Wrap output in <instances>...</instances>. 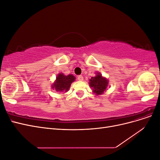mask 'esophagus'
I'll return each mask as SVG.
<instances>
[{
	"mask_svg": "<svg viewBox=\"0 0 160 160\" xmlns=\"http://www.w3.org/2000/svg\"><path fill=\"white\" fill-rule=\"evenodd\" d=\"M77 79H78L79 81H83V77L82 75H79L78 77H77Z\"/></svg>",
	"mask_w": 160,
	"mask_h": 160,
	"instance_id": "obj_1",
	"label": "esophagus"
}]
</instances>
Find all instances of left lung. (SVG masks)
<instances>
[{
  "mask_svg": "<svg viewBox=\"0 0 160 160\" xmlns=\"http://www.w3.org/2000/svg\"><path fill=\"white\" fill-rule=\"evenodd\" d=\"M89 81L90 87L93 88V92L98 95L103 93L108 85V81L100 73H98L95 77H91Z\"/></svg>",
  "mask_w": 160,
  "mask_h": 160,
  "instance_id": "left-lung-1",
  "label": "left lung"
}]
</instances>
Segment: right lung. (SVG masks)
Returning <instances> with one entry per match:
<instances>
[{"instance_id":"1","label":"right lung","mask_w":160,"mask_h":160,"mask_svg":"<svg viewBox=\"0 0 160 160\" xmlns=\"http://www.w3.org/2000/svg\"><path fill=\"white\" fill-rule=\"evenodd\" d=\"M75 78L73 75H64L63 74H59L57 77L56 81L52 85V88H55L57 91L66 92L69 90L71 83L75 81Z\"/></svg>"}]
</instances>
